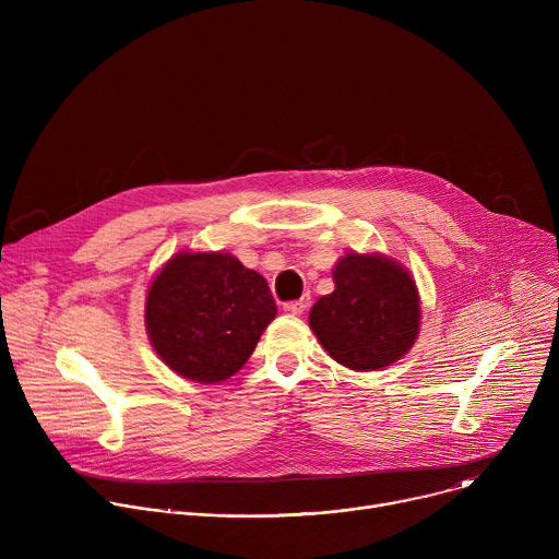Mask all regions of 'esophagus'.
<instances>
[{
    "label": "esophagus",
    "instance_id": "esophagus-1",
    "mask_svg": "<svg viewBox=\"0 0 559 559\" xmlns=\"http://www.w3.org/2000/svg\"><path fill=\"white\" fill-rule=\"evenodd\" d=\"M307 307H309V296L298 298V300H289V302H285V305H283V309H285L287 313H294V316L302 313Z\"/></svg>",
    "mask_w": 559,
    "mask_h": 559
}]
</instances>
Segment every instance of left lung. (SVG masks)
I'll list each match as a JSON object with an SVG mask.
<instances>
[{"mask_svg":"<svg viewBox=\"0 0 559 559\" xmlns=\"http://www.w3.org/2000/svg\"><path fill=\"white\" fill-rule=\"evenodd\" d=\"M318 343L341 365L376 371L401 360L416 343L420 296L409 270L382 254H345L334 292L309 311Z\"/></svg>","mask_w":559,"mask_h":559,"instance_id":"1","label":"left lung"}]
</instances>
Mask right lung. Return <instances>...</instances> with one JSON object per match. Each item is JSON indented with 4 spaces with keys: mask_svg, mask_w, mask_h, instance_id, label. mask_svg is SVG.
<instances>
[{
    "mask_svg": "<svg viewBox=\"0 0 559 559\" xmlns=\"http://www.w3.org/2000/svg\"><path fill=\"white\" fill-rule=\"evenodd\" d=\"M267 281L227 252H179L145 298V330L175 373L214 384L241 369L274 321Z\"/></svg>",
    "mask_w": 559,
    "mask_h": 559,
    "instance_id": "right-lung-1",
    "label": "right lung"
}]
</instances>
